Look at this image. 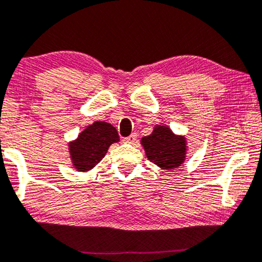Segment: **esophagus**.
Masks as SVG:
<instances>
[{"instance_id":"1","label":"esophagus","mask_w":262,"mask_h":262,"mask_svg":"<svg viewBox=\"0 0 262 262\" xmlns=\"http://www.w3.org/2000/svg\"><path fill=\"white\" fill-rule=\"evenodd\" d=\"M136 139H138V135H136V133H133V134H130L128 138L123 139V141L126 143H135Z\"/></svg>"}]
</instances>
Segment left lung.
Wrapping results in <instances>:
<instances>
[{
    "label": "left lung",
    "mask_w": 262,
    "mask_h": 262,
    "mask_svg": "<svg viewBox=\"0 0 262 262\" xmlns=\"http://www.w3.org/2000/svg\"><path fill=\"white\" fill-rule=\"evenodd\" d=\"M141 144L149 161L162 169H175L186 160L187 140L177 135L168 126L156 124L150 135L143 136Z\"/></svg>",
    "instance_id": "left-lung-1"
}]
</instances>
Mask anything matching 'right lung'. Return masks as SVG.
<instances>
[{"instance_id":"add662e5","label":"right lung","mask_w":262,"mask_h":262,"mask_svg":"<svg viewBox=\"0 0 262 262\" xmlns=\"http://www.w3.org/2000/svg\"><path fill=\"white\" fill-rule=\"evenodd\" d=\"M119 141L120 136L115 127L104 121H95L68 143L74 168L79 171L93 169L104 158L111 144Z\"/></svg>"}]
</instances>
